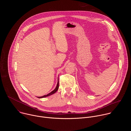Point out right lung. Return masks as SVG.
<instances>
[{"label":"right lung","instance_id":"obj_1","mask_svg":"<svg viewBox=\"0 0 131 131\" xmlns=\"http://www.w3.org/2000/svg\"><path fill=\"white\" fill-rule=\"evenodd\" d=\"M59 87V79H58V84H57V87H56V88H55L53 91H52L51 92H50V93H49V94H47V95H44V96H41V97H38V98H43V97H47V96H48L51 95L52 94H54V93L58 90Z\"/></svg>","mask_w":131,"mask_h":131}]
</instances>
